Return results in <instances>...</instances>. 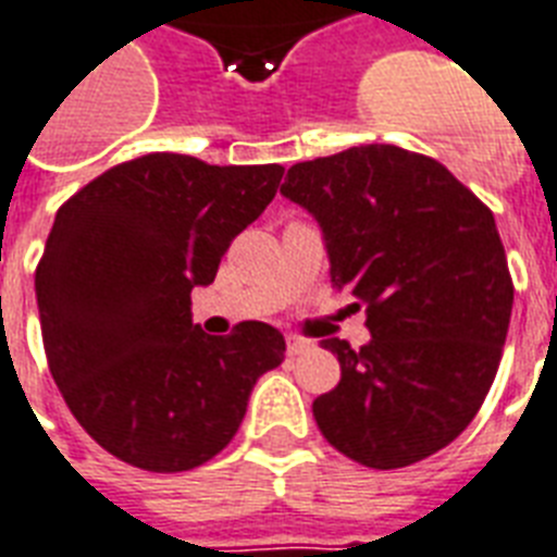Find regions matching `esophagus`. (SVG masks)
Returning <instances> with one entry per match:
<instances>
[{
    "mask_svg": "<svg viewBox=\"0 0 557 557\" xmlns=\"http://www.w3.org/2000/svg\"><path fill=\"white\" fill-rule=\"evenodd\" d=\"M310 350V342L301 339V336H287V354L290 356H301Z\"/></svg>",
    "mask_w": 557,
    "mask_h": 557,
    "instance_id": "obj_1",
    "label": "esophagus"
}]
</instances>
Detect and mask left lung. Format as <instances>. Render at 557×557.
I'll return each mask as SVG.
<instances>
[{
  "label": "left lung",
  "instance_id": "1",
  "mask_svg": "<svg viewBox=\"0 0 557 557\" xmlns=\"http://www.w3.org/2000/svg\"><path fill=\"white\" fill-rule=\"evenodd\" d=\"M284 198L322 230L336 290L364 305L371 342L322 348L339 385L313 417L368 469H403L466 431L495 382L511 287L495 215L443 163L399 146H354L287 169Z\"/></svg>",
  "mask_w": 557,
  "mask_h": 557
}]
</instances>
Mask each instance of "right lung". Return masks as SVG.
I'll use <instances>...</instances> for the list:
<instances>
[{
	"instance_id": "right-lung-1",
	"label": "right lung",
	"mask_w": 557,
	"mask_h": 557,
	"mask_svg": "<svg viewBox=\"0 0 557 557\" xmlns=\"http://www.w3.org/2000/svg\"><path fill=\"white\" fill-rule=\"evenodd\" d=\"M282 175L154 152L102 172L53 218L34 282L48 368L117 460L160 474L203 466L235 437L258 376L282 364L270 324L207 336L189 310Z\"/></svg>"
}]
</instances>
